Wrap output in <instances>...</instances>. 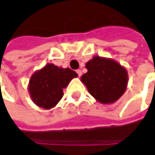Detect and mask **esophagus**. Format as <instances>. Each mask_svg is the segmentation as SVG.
Instances as JSON below:
<instances>
[{
	"instance_id": "34e87169",
	"label": "esophagus",
	"mask_w": 155,
	"mask_h": 155,
	"mask_svg": "<svg viewBox=\"0 0 155 155\" xmlns=\"http://www.w3.org/2000/svg\"><path fill=\"white\" fill-rule=\"evenodd\" d=\"M76 73H77V74L79 76H81V75L82 74V72H81V69H77V70H76Z\"/></svg>"
}]
</instances>
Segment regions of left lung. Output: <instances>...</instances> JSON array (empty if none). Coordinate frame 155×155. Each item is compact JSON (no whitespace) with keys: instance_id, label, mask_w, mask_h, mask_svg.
Segmentation results:
<instances>
[{"instance_id":"left-lung-1","label":"left lung","mask_w":155,"mask_h":155,"mask_svg":"<svg viewBox=\"0 0 155 155\" xmlns=\"http://www.w3.org/2000/svg\"><path fill=\"white\" fill-rule=\"evenodd\" d=\"M86 68L87 72L81 76V81L99 102L113 103L124 94L127 73L116 61L95 56L87 62Z\"/></svg>"}]
</instances>
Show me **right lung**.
I'll list each match as a JSON object with an SVG mask.
<instances>
[{
  "label": "right lung",
  "mask_w": 155,
  "mask_h": 155,
  "mask_svg": "<svg viewBox=\"0 0 155 155\" xmlns=\"http://www.w3.org/2000/svg\"><path fill=\"white\" fill-rule=\"evenodd\" d=\"M77 74L70 68L46 65L30 78L28 90L33 101L46 109L54 107L63 96L62 89Z\"/></svg>",
  "instance_id": "obj_1"
}]
</instances>
